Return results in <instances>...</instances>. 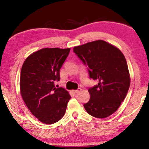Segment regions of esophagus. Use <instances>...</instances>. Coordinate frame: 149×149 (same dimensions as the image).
I'll return each instance as SVG.
<instances>
[{"label":"esophagus","mask_w":149,"mask_h":149,"mask_svg":"<svg viewBox=\"0 0 149 149\" xmlns=\"http://www.w3.org/2000/svg\"><path fill=\"white\" fill-rule=\"evenodd\" d=\"M81 91V88H79L78 89H77V90H72V91L73 93H79V91Z\"/></svg>","instance_id":"34e87169"}]
</instances>
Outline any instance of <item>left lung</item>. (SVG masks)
<instances>
[{
    "label": "left lung",
    "mask_w": 149,
    "mask_h": 149,
    "mask_svg": "<svg viewBox=\"0 0 149 149\" xmlns=\"http://www.w3.org/2000/svg\"><path fill=\"white\" fill-rule=\"evenodd\" d=\"M73 52L88 67L89 78L98 83L89 87L90 99L85 109L103 119L113 114L127 95L130 73L125 56L119 49L102 40L74 47Z\"/></svg>",
    "instance_id": "left-lung-1"
}]
</instances>
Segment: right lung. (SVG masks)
Instances as JSON below:
<instances>
[{
    "label": "right lung",
    "mask_w": 149,
    "mask_h": 149,
    "mask_svg": "<svg viewBox=\"0 0 149 149\" xmlns=\"http://www.w3.org/2000/svg\"><path fill=\"white\" fill-rule=\"evenodd\" d=\"M70 49L44 48L24 61L20 75V91L26 105L34 117L53 124L64 117L70 95L62 87L56 88L61 67Z\"/></svg>",
    "instance_id": "right-lung-1"
}]
</instances>
